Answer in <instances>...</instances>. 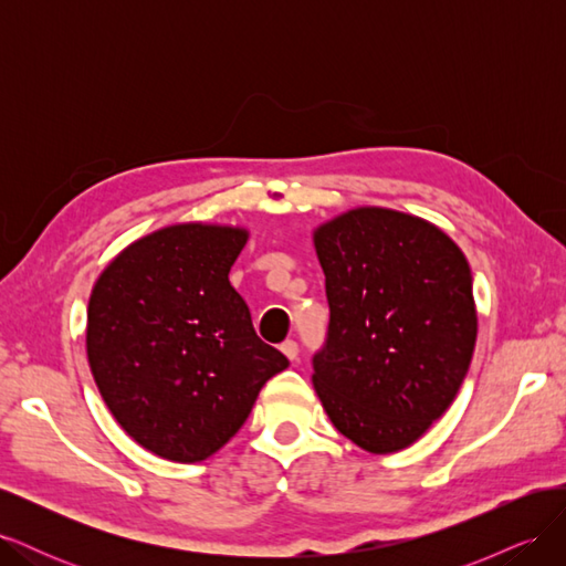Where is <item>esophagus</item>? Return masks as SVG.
Listing matches in <instances>:
<instances>
[{
	"mask_svg": "<svg viewBox=\"0 0 566 566\" xmlns=\"http://www.w3.org/2000/svg\"><path fill=\"white\" fill-rule=\"evenodd\" d=\"M281 352L290 358V361H295L297 358V354H300V347H297V342L295 339H285L283 345H281Z\"/></svg>",
	"mask_w": 566,
	"mask_h": 566,
	"instance_id": "1",
	"label": "esophagus"
}]
</instances>
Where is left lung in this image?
Here are the masks:
<instances>
[{"mask_svg":"<svg viewBox=\"0 0 566 566\" xmlns=\"http://www.w3.org/2000/svg\"><path fill=\"white\" fill-rule=\"evenodd\" d=\"M331 304L314 389L339 434L375 455L416 443L465 380L476 306L462 250L432 221L361 205L314 229Z\"/></svg>","mask_w":566,"mask_h":566,"instance_id":"1","label":"left lung"}]
</instances>
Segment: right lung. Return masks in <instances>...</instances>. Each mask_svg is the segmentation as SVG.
Returning <instances> with one entry per match:
<instances>
[{
	"label": "right lung",
	"instance_id": "obj_1",
	"mask_svg": "<svg viewBox=\"0 0 566 566\" xmlns=\"http://www.w3.org/2000/svg\"><path fill=\"white\" fill-rule=\"evenodd\" d=\"M248 238L245 227L169 224L119 250L92 287L94 382L117 424L165 460L217 453L287 368L229 283Z\"/></svg>",
	"mask_w": 566,
	"mask_h": 566
}]
</instances>
